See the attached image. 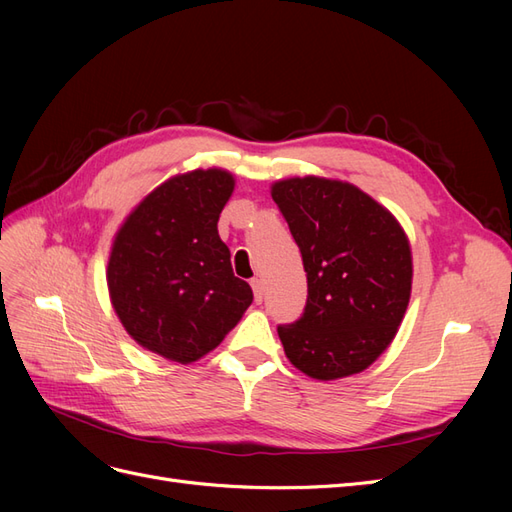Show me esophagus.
I'll return each mask as SVG.
<instances>
[{"label":"esophagus","instance_id":"obj_1","mask_svg":"<svg viewBox=\"0 0 512 512\" xmlns=\"http://www.w3.org/2000/svg\"><path fill=\"white\" fill-rule=\"evenodd\" d=\"M250 284H252V290H254V301L262 303V282L258 280V277H254Z\"/></svg>","mask_w":512,"mask_h":512}]
</instances>
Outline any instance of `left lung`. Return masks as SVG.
Instances as JSON below:
<instances>
[{
  "label": "left lung",
  "instance_id": "left-lung-1",
  "mask_svg": "<svg viewBox=\"0 0 512 512\" xmlns=\"http://www.w3.org/2000/svg\"><path fill=\"white\" fill-rule=\"evenodd\" d=\"M271 196L307 273L301 318L277 327L284 352L309 378L359 374L389 348L406 314V232L391 211L346 181L292 177L273 183Z\"/></svg>",
  "mask_w": 512,
  "mask_h": 512
}]
</instances>
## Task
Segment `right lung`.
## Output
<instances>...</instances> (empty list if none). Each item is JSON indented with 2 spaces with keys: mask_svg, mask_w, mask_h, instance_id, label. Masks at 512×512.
Wrapping results in <instances>:
<instances>
[{
  "mask_svg": "<svg viewBox=\"0 0 512 512\" xmlns=\"http://www.w3.org/2000/svg\"><path fill=\"white\" fill-rule=\"evenodd\" d=\"M232 190L222 168L177 175L134 207L113 241L115 312L138 346L168 361L188 365L218 348L254 301L218 235Z\"/></svg>",
  "mask_w": 512,
  "mask_h": 512,
  "instance_id": "add662e5",
  "label": "right lung"
}]
</instances>
